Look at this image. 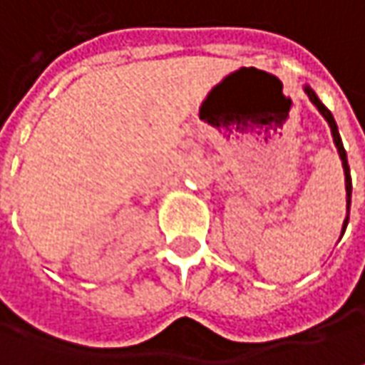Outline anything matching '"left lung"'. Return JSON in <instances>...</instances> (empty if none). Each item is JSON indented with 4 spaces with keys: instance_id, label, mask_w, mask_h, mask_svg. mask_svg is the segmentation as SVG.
<instances>
[{
    "instance_id": "obj_1",
    "label": "left lung",
    "mask_w": 365,
    "mask_h": 365,
    "mask_svg": "<svg viewBox=\"0 0 365 365\" xmlns=\"http://www.w3.org/2000/svg\"><path fill=\"white\" fill-rule=\"evenodd\" d=\"M304 91H306V95L310 97V101L314 103V107L322 113V118L329 121V125H331V134L332 140H334V146H336V150H339V157H341V161H343V171H345V190H347V212H349V206H351V175H349V165H347V153H345V148H343V142H341V136H339V128H336V121L332 118V113L322 105V101L316 97V93L312 91L310 86H304ZM347 223H349V215L345 217V223H343V231L341 233H345V229H347Z\"/></svg>"
}]
</instances>
